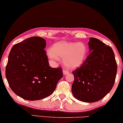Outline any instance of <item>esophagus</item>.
I'll return each instance as SVG.
<instances>
[{"instance_id":"obj_1","label":"esophagus","mask_w":123,"mask_h":123,"mask_svg":"<svg viewBox=\"0 0 123 123\" xmlns=\"http://www.w3.org/2000/svg\"><path fill=\"white\" fill-rule=\"evenodd\" d=\"M68 73H69V72L67 71V70L64 69L63 71V74L64 75H66V74H68Z\"/></svg>"}]
</instances>
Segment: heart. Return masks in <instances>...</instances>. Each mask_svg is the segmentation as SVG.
<instances>
[{
	"mask_svg": "<svg viewBox=\"0 0 123 123\" xmlns=\"http://www.w3.org/2000/svg\"><path fill=\"white\" fill-rule=\"evenodd\" d=\"M87 53L86 45L83 43H73L61 41L55 43L52 49L48 50L50 59L58 60L62 58L63 63L69 69H75L84 61Z\"/></svg>",
	"mask_w": 123,
	"mask_h": 123,
	"instance_id": "obj_1",
	"label": "heart"
}]
</instances>
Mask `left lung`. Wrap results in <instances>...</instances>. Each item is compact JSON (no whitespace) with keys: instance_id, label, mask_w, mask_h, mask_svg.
I'll use <instances>...</instances> for the list:
<instances>
[{"instance_id":"8db88e82","label":"left lung","mask_w":123,"mask_h":123,"mask_svg":"<svg viewBox=\"0 0 123 123\" xmlns=\"http://www.w3.org/2000/svg\"><path fill=\"white\" fill-rule=\"evenodd\" d=\"M90 53L81 67L72 72V92L77 100L95 102L112 90L117 72L114 52L110 46L95 38L88 43Z\"/></svg>"}]
</instances>
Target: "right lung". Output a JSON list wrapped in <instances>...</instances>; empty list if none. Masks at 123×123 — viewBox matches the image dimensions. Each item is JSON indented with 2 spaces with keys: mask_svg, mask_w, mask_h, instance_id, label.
Returning <instances> with one entry per match:
<instances>
[{
  "mask_svg": "<svg viewBox=\"0 0 123 123\" xmlns=\"http://www.w3.org/2000/svg\"><path fill=\"white\" fill-rule=\"evenodd\" d=\"M46 45L44 38L32 37L14 45L10 52L6 78L13 92L25 100L49 96L63 77L61 67H50Z\"/></svg>",
  "mask_w": 123,
  "mask_h": 123,
  "instance_id": "right-lung-1",
  "label": "right lung"
}]
</instances>
